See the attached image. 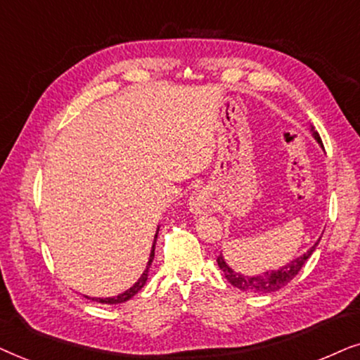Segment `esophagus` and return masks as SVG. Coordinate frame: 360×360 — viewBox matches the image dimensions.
<instances>
[{
  "mask_svg": "<svg viewBox=\"0 0 360 360\" xmlns=\"http://www.w3.org/2000/svg\"><path fill=\"white\" fill-rule=\"evenodd\" d=\"M204 209H207V198L204 193H195L189 199V210L193 214H200Z\"/></svg>",
  "mask_w": 360,
  "mask_h": 360,
  "instance_id": "obj_1",
  "label": "esophagus"
}]
</instances>
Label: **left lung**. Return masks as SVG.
<instances>
[{"mask_svg":"<svg viewBox=\"0 0 360 360\" xmlns=\"http://www.w3.org/2000/svg\"><path fill=\"white\" fill-rule=\"evenodd\" d=\"M311 133H313V138L318 141V145L323 146V141H321L318 131H314L313 127H311ZM319 240L321 238H318V240L314 242V245L311 247L309 250H306L303 255L293 258L290 263L280 266L278 270H266L260 273V275H247V273L236 271L227 262H225L222 253L217 257V265L220 270L224 271V276L227 278L229 283L236 286V288H238L240 291H248V293H258V295L273 293V291H278L280 288H283V286L288 285L290 281L298 275L304 263L308 262V258L313 255V252L316 250V247H318Z\"/></svg>","mask_w":360,"mask_h":360,"instance_id":"8db88e82","label":"left lung"}]
</instances>
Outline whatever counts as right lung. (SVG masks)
<instances>
[{
	"label": "right lung",
	"mask_w": 360,
	"mask_h": 360,
	"mask_svg": "<svg viewBox=\"0 0 360 360\" xmlns=\"http://www.w3.org/2000/svg\"><path fill=\"white\" fill-rule=\"evenodd\" d=\"M158 232H160V227H158V230H156V236H155V240H153L151 253H150V258H148L145 271L141 273V276L138 278V281L131 286V288H128L127 291H123V293H120L118 296H108V298H89V296H85V298L92 300V301H97V303H102V304H118V303H124V301L131 300L133 296H135L138 291H140L143 286L146 285V281H148V273H150L151 263H153V260H155V247H156V240H158Z\"/></svg>",
	"instance_id": "add662e5"
}]
</instances>
